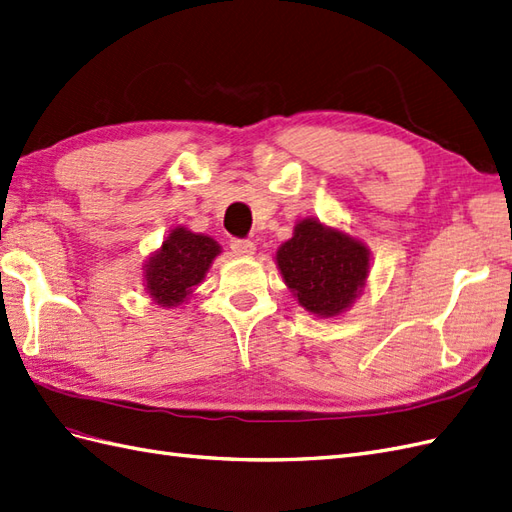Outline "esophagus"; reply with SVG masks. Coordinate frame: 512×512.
I'll return each instance as SVG.
<instances>
[{
	"mask_svg": "<svg viewBox=\"0 0 512 512\" xmlns=\"http://www.w3.org/2000/svg\"><path fill=\"white\" fill-rule=\"evenodd\" d=\"M231 251L238 257H251L255 253V242L235 238V240H231Z\"/></svg>",
	"mask_w": 512,
	"mask_h": 512,
	"instance_id": "obj_1",
	"label": "esophagus"
}]
</instances>
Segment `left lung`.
<instances>
[{
  "label": "left lung",
  "instance_id": "obj_1",
  "mask_svg": "<svg viewBox=\"0 0 512 512\" xmlns=\"http://www.w3.org/2000/svg\"><path fill=\"white\" fill-rule=\"evenodd\" d=\"M277 266L300 305L313 316L333 318L355 303L365 287L370 251L344 231L303 218L277 251Z\"/></svg>",
  "mask_w": 512,
  "mask_h": 512
}]
</instances>
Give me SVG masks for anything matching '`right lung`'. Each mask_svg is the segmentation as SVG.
Segmentation results:
<instances>
[{
	"label": "right lung",
	"instance_id": "right-lung-1",
	"mask_svg": "<svg viewBox=\"0 0 512 512\" xmlns=\"http://www.w3.org/2000/svg\"><path fill=\"white\" fill-rule=\"evenodd\" d=\"M218 255L220 244L214 238L175 227L142 266L144 287L153 303L173 309L188 300Z\"/></svg>",
	"mask_w": 512,
	"mask_h": 512
}]
</instances>
